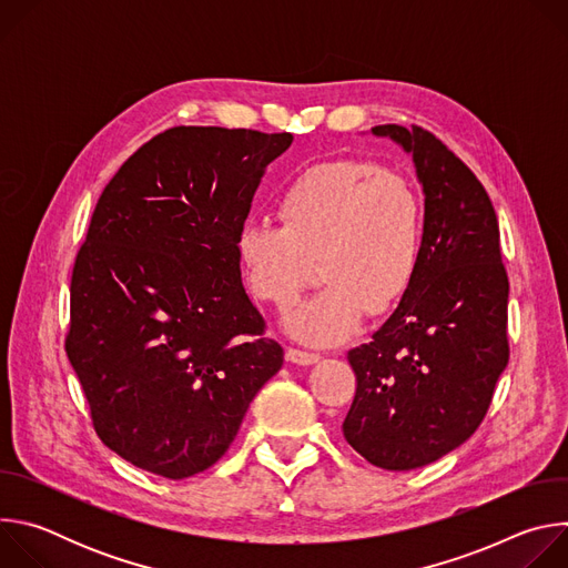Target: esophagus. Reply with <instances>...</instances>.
Wrapping results in <instances>:
<instances>
[{"mask_svg":"<svg viewBox=\"0 0 568 568\" xmlns=\"http://www.w3.org/2000/svg\"><path fill=\"white\" fill-rule=\"evenodd\" d=\"M287 359L294 362V364L307 366V364H316L321 359V355L310 353V351H301V348H287Z\"/></svg>","mask_w":568,"mask_h":568,"instance_id":"obj_1","label":"esophagus"}]
</instances>
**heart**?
Returning <instances> with one entry per match:
<instances>
[{
    "mask_svg": "<svg viewBox=\"0 0 568 568\" xmlns=\"http://www.w3.org/2000/svg\"><path fill=\"white\" fill-rule=\"evenodd\" d=\"M276 213L281 224H242L235 254L247 292L276 307L294 303L318 258L326 285L287 318V328L303 342H344L366 310L375 316L390 312L418 278L425 202L407 178L373 161L307 166L281 191Z\"/></svg>",
    "mask_w": 568,
    "mask_h": 568,
    "instance_id": "b5f03b06",
    "label": "heart"
}]
</instances>
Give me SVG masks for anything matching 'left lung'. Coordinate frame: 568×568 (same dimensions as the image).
Listing matches in <instances>:
<instances>
[{"instance_id": "left-lung-1", "label": "left lung", "mask_w": 568, "mask_h": 568, "mask_svg": "<svg viewBox=\"0 0 568 568\" xmlns=\"http://www.w3.org/2000/svg\"><path fill=\"white\" fill-rule=\"evenodd\" d=\"M414 154L425 193V256L416 283L348 353L357 388L344 438L382 469H416L483 423L508 366V274L495 206L476 175L429 130L386 123Z\"/></svg>"}]
</instances>
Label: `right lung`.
I'll use <instances>...</instances> for the list:
<instances>
[{"mask_svg": "<svg viewBox=\"0 0 568 568\" xmlns=\"http://www.w3.org/2000/svg\"><path fill=\"white\" fill-rule=\"evenodd\" d=\"M292 139L171 128L99 197L71 272L64 351L99 438L145 471L209 469L283 366L242 287L235 237Z\"/></svg>", "mask_w": 568, "mask_h": 568, "instance_id": "1", "label": "right lung"}]
</instances>
